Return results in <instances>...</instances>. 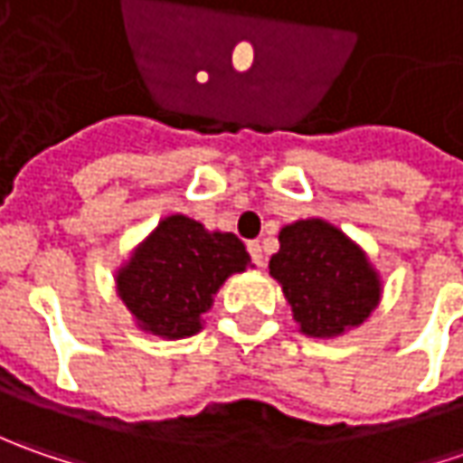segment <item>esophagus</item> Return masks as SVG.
Wrapping results in <instances>:
<instances>
[{
    "mask_svg": "<svg viewBox=\"0 0 463 463\" xmlns=\"http://www.w3.org/2000/svg\"><path fill=\"white\" fill-rule=\"evenodd\" d=\"M247 250H250V258L255 265H262L265 262V255H262V244L260 241H247Z\"/></svg>",
    "mask_w": 463,
    "mask_h": 463,
    "instance_id": "34e87169",
    "label": "esophagus"
}]
</instances>
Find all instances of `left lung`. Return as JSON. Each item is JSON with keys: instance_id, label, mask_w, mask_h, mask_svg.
Listing matches in <instances>:
<instances>
[{"instance_id": "obj_1", "label": "left lung", "mask_w": 463, "mask_h": 463, "mask_svg": "<svg viewBox=\"0 0 463 463\" xmlns=\"http://www.w3.org/2000/svg\"><path fill=\"white\" fill-rule=\"evenodd\" d=\"M270 276L283 288L294 319L309 337H335L358 327L379 307L382 280L365 252L322 222L288 223L278 234Z\"/></svg>"}]
</instances>
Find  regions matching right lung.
I'll return each mask as SVG.
<instances>
[{
  "label": "right lung",
  "instance_id": "right-lung-1",
  "mask_svg": "<svg viewBox=\"0 0 463 463\" xmlns=\"http://www.w3.org/2000/svg\"><path fill=\"white\" fill-rule=\"evenodd\" d=\"M250 255L234 234L205 232L183 213L167 216L118 270V296L152 335L180 340L201 329V314Z\"/></svg>",
  "mask_w": 463,
  "mask_h": 463
}]
</instances>
